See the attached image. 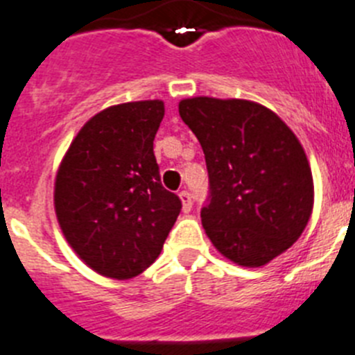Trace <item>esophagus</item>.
<instances>
[{
	"mask_svg": "<svg viewBox=\"0 0 355 355\" xmlns=\"http://www.w3.org/2000/svg\"><path fill=\"white\" fill-rule=\"evenodd\" d=\"M178 196H180V201H182V210H184L185 214L191 212V209H193V196H191L187 191H182Z\"/></svg>",
	"mask_w": 355,
	"mask_h": 355,
	"instance_id": "34e87169",
	"label": "esophagus"
}]
</instances>
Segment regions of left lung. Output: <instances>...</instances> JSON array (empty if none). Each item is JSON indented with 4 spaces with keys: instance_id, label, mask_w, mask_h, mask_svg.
<instances>
[{
    "instance_id": "1",
    "label": "left lung",
    "mask_w": 355,
    "mask_h": 355,
    "mask_svg": "<svg viewBox=\"0 0 355 355\" xmlns=\"http://www.w3.org/2000/svg\"><path fill=\"white\" fill-rule=\"evenodd\" d=\"M178 113L205 154L210 194L201 225L217 251L242 267L285 253L313 210L311 168L295 134L242 98H184Z\"/></svg>"
}]
</instances>
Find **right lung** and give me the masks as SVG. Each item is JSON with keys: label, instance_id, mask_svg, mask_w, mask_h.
I'll return each instance as SVG.
<instances>
[{"label": "right lung", "instance_id": "obj_1", "mask_svg": "<svg viewBox=\"0 0 355 355\" xmlns=\"http://www.w3.org/2000/svg\"><path fill=\"white\" fill-rule=\"evenodd\" d=\"M162 116V101L107 107L83 125L60 164V228L102 276L130 279L148 269L180 214V198L162 187L154 155Z\"/></svg>", "mask_w": 355, "mask_h": 355}]
</instances>
